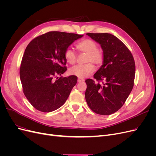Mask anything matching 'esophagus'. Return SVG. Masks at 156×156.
I'll list each match as a JSON object with an SVG mask.
<instances>
[{
	"label": "esophagus",
	"mask_w": 156,
	"mask_h": 156,
	"mask_svg": "<svg viewBox=\"0 0 156 156\" xmlns=\"http://www.w3.org/2000/svg\"><path fill=\"white\" fill-rule=\"evenodd\" d=\"M77 81H78V83H83L84 81V79H83L81 78H78Z\"/></svg>",
	"instance_id": "34e87169"
}]
</instances>
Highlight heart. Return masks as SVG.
Listing matches in <instances>:
<instances>
[{"label":"heart","instance_id":"1","mask_svg":"<svg viewBox=\"0 0 156 156\" xmlns=\"http://www.w3.org/2000/svg\"><path fill=\"white\" fill-rule=\"evenodd\" d=\"M76 48L80 53H86V64L76 65L69 69V73L79 78H85L92 73L94 71V66L92 63L100 66L104 61L103 51L98 48L95 41L91 39H84L79 41ZM77 53L72 48H68L64 51L66 60L71 64H73L77 60Z\"/></svg>","mask_w":156,"mask_h":156}]
</instances>
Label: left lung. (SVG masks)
<instances>
[{"instance_id": "8db88e82", "label": "left lung", "mask_w": 156, "mask_h": 156, "mask_svg": "<svg viewBox=\"0 0 156 156\" xmlns=\"http://www.w3.org/2000/svg\"><path fill=\"white\" fill-rule=\"evenodd\" d=\"M87 34L101 45L104 61L94 75L97 82L91 79L85 81V99L88 107L96 114L109 115L123 106L133 88L135 60L129 49L114 35Z\"/></svg>"}]
</instances>
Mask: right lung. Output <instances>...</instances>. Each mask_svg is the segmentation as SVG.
<instances>
[{"mask_svg": "<svg viewBox=\"0 0 156 156\" xmlns=\"http://www.w3.org/2000/svg\"><path fill=\"white\" fill-rule=\"evenodd\" d=\"M83 35L51 31L28 44L20 69L23 91L37 110L49 112L64 105L77 77H60L67 70L64 51Z\"/></svg>", "mask_w": 156, "mask_h": 156, "instance_id": "obj_1", "label": "right lung"}]
</instances>
